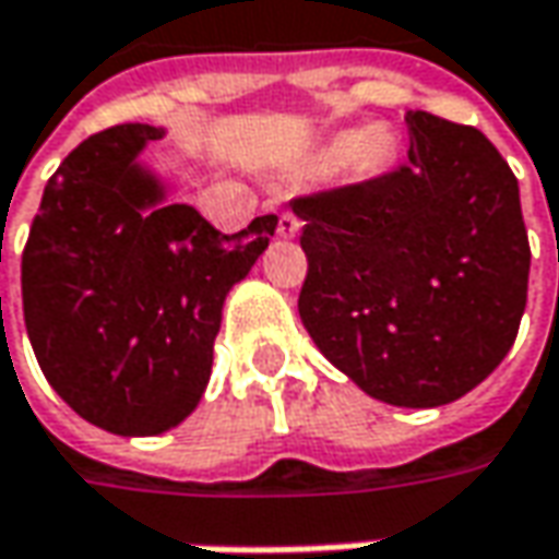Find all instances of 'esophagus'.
<instances>
[{"label":"esophagus","instance_id":"34e87169","mask_svg":"<svg viewBox=\"0 0 559 559\" xmlns=\"http://www.w3.org/2000/svg\"><path fill=\"white\" fill-rule=\"evenodd\" d=\"M298 229H301V219L295 216L293 210H283V213L276 216V233H280L283 238L298 236Z\"/></svg>","mask_w":559,"mask_h":559}]
</instances>
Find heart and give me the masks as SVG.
<instances>
[{
	"mask_svg": "<svg viewBox=\"0 0 559 559\" xmlns=\"http://www.w3.org/2000/svg\"><path fill=\"white\" fill-rule=\"evenodd\" d=\"M352 147H355V154H358V166H361V169H377V166H383L386 156H390V134H386L383 128H371V131H365V134L346 131V134H340V141L333 144L336 154H349Z\"/></svg>",
	"mask_w": 559,
	"mask_h": 559,
	"instance_id": "b5f03b06",
	"label": "heart"
}]
</instances>
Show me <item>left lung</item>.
I'll use <instances>...</instances> for the list:
<instances>
[{
  "label": "left lung",
  "mask_w": 559,
  "mask_h": 559,
  "mask_svg": "<svg viewBox=\"0 0 559 559\" xmlns=\"http://www.w3.org/2000/svg\"><path fill=\"white\" fill-rule=\"evenodd\" d=\"M393 173L295 198L308 276L298 314L368 396L433 408L516 343L532 248L513 169L472 126L408 109Z\"/></svg>",
  "instance_id": "8db88e82"
}]
</instances>
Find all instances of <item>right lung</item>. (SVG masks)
<instances>
[{
    "instance_id": "add662e5",
    "label": "right lung",
    "mask_w": 559,
    "mask_h": 559,
    "mask_svg": "<svg viewBox=\"0 0 559 559\" xmlns=\"http://www.w3.org/2000/svg\"><path fill=\"white\" fill-rule=\"evenodd\" d=\"M163 131L91 134L43 188L21 254L24 323L52 390L103 431L151 437L201 403L223 301L276 229L216 233L134 159Z\"/></svg>"
}]
</instances>
